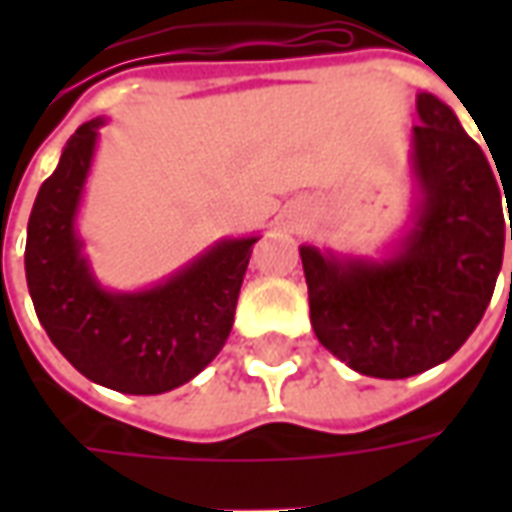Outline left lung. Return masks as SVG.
Listing matches in <instances>:
<instances>
[{
    "mask_svg": "<svg viewBox=\"0 0 512 512\" xmlns=\"http://www.w3.org/2000/svg\"><path fill=\"white\" fill-rule=\"evenodd\" d=\"M411 167L419 183L414 227L389 260H340L301 246L315 337L373 378H408L447 362L477 329L512 241L488 158L450 106L417 95ZM512 279V274H510Z\"/></svg>",
    "mask_w": 512,
    "mask_h": 512,
    "instance_id": "8db88e82",
    "label": "left lung"
}]
</instances>
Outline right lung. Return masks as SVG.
Segmentation results:
<instances>
[{
  "instance_id": "obj_1",
  "label": "right lung",
  "mask_w": 512,
  "mask_h": 512,
  "mask_svg": "<svg viewBox=\"0 0 512 512\" xmlns=\"http://www.w3.org/2000/svg\"><path fill=\"white\" fill-rule=\"evenodd\" d=\"M101 126V117L79 126L35 197L24 252L29 296L51 343L82 376L126 395H161L205 370L227 343L257 238L219 241L156 288H101L76 235Z\"/></svg>"
}]
</instances>
